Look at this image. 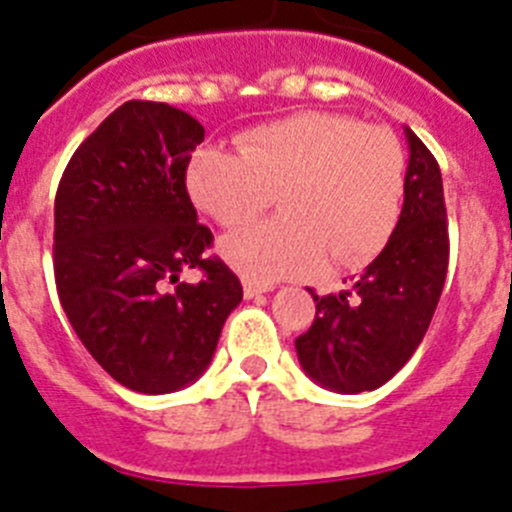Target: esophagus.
<instances>
[{
  "mask_svg": "<svg viewBox=\"0 0 512 512\" xmlns=\"http://www.w3.org/2000/svg\"><path fill=\"white\" fill-rule=\"evenodd\" d=\"M242 290H245V298H257L273 288H270V285H262V283H252V280H242Z\"/></svg>",
  "mask_w": 512,
  "mask_h": 512,
  "instance_id": "esophagus-1",
  "label": "esophagus"
}]
</instances>
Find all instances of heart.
<instances>
[{
    "label": "heart",
    "instance_id": "1",
    "mask_svg": "<svg viewBox=\"0 0 512 512\" xmlns=\"http://www.w3.org/2000/svg\"><path fill=\"white\" fill-rule=\"evenodd\" d=\"M193 201L222 227L273 206L283 214L222 239V257L252 283L367 262L398 224L405 153L385 127L339 114H298L239 137V155L206 147L188 165Z\"/></svg>",
    "mask_w": 512,
    "mask_h": 512
}]
</instances>
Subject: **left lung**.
Instances as JSON below:
<instances>
[{
	"label": "left lung",
	"instance_id": "obj_1",
	"mask_svg": "<svg viewBox=\"0 0 512 512\" xmlns=\"http://www.w3.org/2000/svg\"><path fill=\"white\" fill-rule=\"evenodd\" d=\"M411 160L388 245L352 288L316 296V316L296 339L301 367L334 393L375 390L413 357L434 319L449 267V224L436 158L405 127Z\"/></svg>",
	"mask_w": 512,
	"mask_h": 512
}]
</instances>
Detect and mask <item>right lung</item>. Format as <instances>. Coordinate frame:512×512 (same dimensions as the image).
Returning <instances> with one entry per match:
<instances>
[{
    "label": "right lung",
    "mask_w": 512,
    "mask_h": 512,
    "mask_svg": "<svg viewBox=\"0 0 512 512\" xmlns=\"http://www.w3.org/2000/svg\"><path fill=\"white\" fill-rule=\"evenodd\" d=\"M204 127L163 101H127L68 160L55 193L58 298L119 385L163 395L209 367L242 283L196 222L186 188ZM199 266V284L177 275ZM176 284V289H170Z\"/></svg>",
    "instance_id": "1"
}]
</instances>
